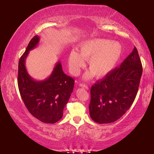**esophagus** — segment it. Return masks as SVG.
<instances>
[{"mask_svg": "<svg viewBox=\"0 0 154 154\" xmlns=\"http://www.w3.org/2000/svg\"><path fill=\"white\" fill-rule=\"evenodd\" d=\"M79 86H80V87H82V88H85V89H86V90H88V88H88V85L84 84V83H80Z\"/></svg>", "mask_w": 154, "mask_h": 154, "instance_id": "34e87169", "label": "esophagus"}]
</instances>
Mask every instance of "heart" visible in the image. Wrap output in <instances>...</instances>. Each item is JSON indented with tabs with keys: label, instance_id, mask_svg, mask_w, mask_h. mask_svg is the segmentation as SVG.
Masks as SVG:
<instances>
[{
	"label": "heart",
	"instance_id": "heart-1",
	"mask_svg": "<svg viewBox=\"0 0 154 154\" xmlns=\"http://www.w3.org/2000/svg\"><path fill=\"white\" fill-rule=\"evenodd\" d=\"M79 53L75 50L70 52L69 67L71 73L77 75L88 60L91 70L85 75L89 79L94 75L98 78L106 76L116 68L123 54L120 43L103 38H95L83 41L79 45Z\"/></svg>",
	"mask_w": 154,
	"mask_h": 154
}]
</instances>
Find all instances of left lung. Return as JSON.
Here are the masks:
<instances>
[{
	"label": "left lung",
	"mask_w": 154,
	"mask_h": 154,
	"mask_svg": "<svg viewBox=\"0 0 154 154\" xmlns=\"http://www.w3.org/2000/svg\"><path fill=\"white\" fill-rule=\"evenodd\" d=\"M142 72L141 62L134 47L120 66L91 88V118L98 124H109L123 116L136 97Z\"/></svg>",
	"instance_id": "obj_1"
}]
</instances>
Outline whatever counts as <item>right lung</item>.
<instances>
[{"label":"right lung","instance_id":"obj_1","mask_svg":"<svg viewBox=\"0 0 154 154\" xmlns=\"http://www.w3.org/2000/svg\"><path fill=\"white\" fill-rule=\"evenodd\" d=\"M39 40L38 35L34 36L21 56L18 64V88L28 111L41 122L54 124L63 116L75 80L64 73L60 61L47 79L36 81L30 77L26 69V59L29 51L38 45Z\"/></svg>","mask_w":154,"mask_h":154}]
</instances>
